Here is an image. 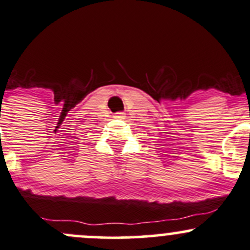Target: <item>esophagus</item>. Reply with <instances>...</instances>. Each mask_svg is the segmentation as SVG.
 I'll use <instances>...</instances> for the list:
<instances>
[{"label": "esophagus", "mask_w": 250, "mask_h": 250, "mask_svg": "<svg viewBox=\"0 0 250 250\" xmlns=\"http://www.w3.org/2000/svg\"><path fill=\"white\" fill-rule=\"evenodd\" d=\"M114 117H116V119H123V117H125V114H123V112H117V114H115L114 115Z\"/></svg>", "instance_id": "34e87169"}]
</instances>
